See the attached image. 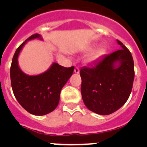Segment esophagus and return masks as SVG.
Segmentation results:
<instances>
[{"label": "esophagus", "mask_w": 147, "mask_h": 147, "mask_svg": "<svg viewBox=\"0 0 147 147\" xmlns=\"http://www.w3.org/2000/svg\"><path fill=\"white\" fill-rule=\"evenodd\" d=\"M74 72H75V74H79L80 73V69L78 67H75V70H74Z\"/></svg>", "instance_id": "1"}]
</instances>
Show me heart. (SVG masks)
<instances>
[{"label":"heart","instance_id":"b5f03b06","mask_svg":"<svg viewBox=\"0 0 147 147\" xmlns=\"http://www.w3.org/2000/svg\"><path fill=\"white\" fill-rule=\"evenodd\" d=\"M97 46V44H94V45H92L89 46V47H87L85 50L87 52H91ZM105 53H106V49H105V47H99V48L94 50V51L92 52L91 53H90V54L87 56V57H86L85 59V62L87 63H95L97 60H100L102 56L105 55Z\"/></svg>","mask_w":147,"mask_h":147}]
</instances>
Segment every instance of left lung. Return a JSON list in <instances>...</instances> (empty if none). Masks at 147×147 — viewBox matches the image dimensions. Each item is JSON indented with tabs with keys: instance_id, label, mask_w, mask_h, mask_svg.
<instances>
[{
	"instance_id": "1",
	"label": "left lung",
	"mask_w": 147,
	"mask_h": 147,
	"mask_svg": "<svg viewBox=\"0 0 147 147\" xmlns=\"http://www.w3.org/2000/svg\"><path fill=\"white\" fill-rule=\"evenodd\" d=\"M117 42L121 49L80 69L82 100L89 110L98 115H108L118 110L132 90L134 60L122 42Z\"/></svg>"
}]
</instances>
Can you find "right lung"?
Masks as SVG:
<instances>
[{
    "instance_id": "1",
    "label": "right lung",
    "mask_w": 147,
    "mask_h": 147,
    "mask_svg": "<svg viewBox=\"0 0 147 147\" xmlns=\"http://www.w3.org/2000/svg\"><path fill=\"white\" fill-rule=\"evenodd\" d=\"M35 39L43 40L40 34H34L16 50L10 67V80L13 94L19 104L29 113L42 116L57 107L62 88L72 76L75 67H65L53 63L39 75L25 73L19 67V55L28 41Z\"/></svg>"
}]
</instances>
